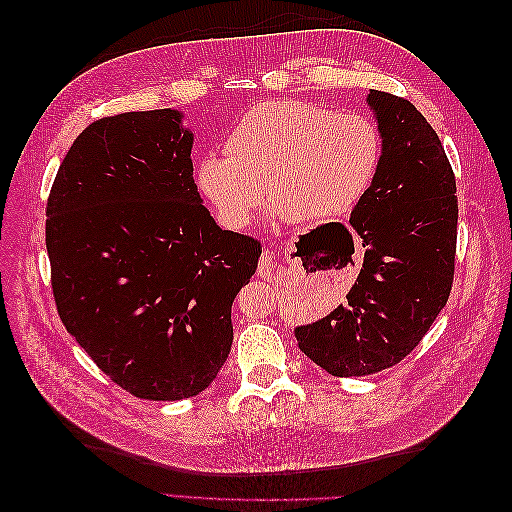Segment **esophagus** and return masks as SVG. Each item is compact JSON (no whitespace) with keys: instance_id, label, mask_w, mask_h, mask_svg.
<instances>
[{"instance_id":"obj_1","label":"esophagus","mask_w":512,"mask_h":512,"mask_svg":"<svg viewBox=\"0 0 512 512\" xmlns=\"http://www.w3.org/2000/svg\"><path fill=\"white\" fill-rule=\"evenodd\" d=\"M258 275L262 277V280H273L275 275V258H273V252L271 250H265L258 260Z\"/></svg>"}]
</instances>
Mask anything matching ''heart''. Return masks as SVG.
I'll use <instances>...</instances> for the list:
<instances>
[{
	"label": "heart",
	"mask_w": 512,
	"mask_h": 512,
	"mask_svg": "<svg viewBox=\"0 0 512 512\" xmlns=\"http://www.w3.org/2000/svg\"><path fill=\"white\" fill-rule=\"evenodd\" d=\"M226 153L198 162L196 185L224 228L243 230L269 200L297 222L339 218L361 203L382 160V136L361 113L269 100L232 126Z\"/></svg>",
	"instance_id": "obj_1"
}]
</instances>
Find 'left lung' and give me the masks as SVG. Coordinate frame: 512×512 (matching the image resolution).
<instances>
[{
    "label": "left lung",
    "instance_id": "1",
    "mask_svg": "<svg viewBox=\"0 0 512 512\" xmlns=\"http://www.w3.org/2000/svg\"><path fill=\"white\" fill-rule=\"evenodd\" d=\"M382 136L369 192L352 209L363 269L348 303L294 329L299 348L331 376H369L404 361L448 301L457 250V185L440 138L416 106L371 89Z\"/></svg>",
    "mask_w": 512,
    "mask_h": 512
}]
</instances>
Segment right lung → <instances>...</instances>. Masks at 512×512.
Instances as JSON below:
<instances>
[{
  "label": "right lung",
  "instance_id": "1",
  "mask_svg": "<svg viewBox=\"0 0 512 512\" xmlns=\"http://www.w3.org/2000/svg\"><path fill=\"white\" fill-rule=\"evenodd\" d=\"M181 113H121L87 126L46 203L61 322L134 397L203 393L232 346L230 307L260 241L222 230L194 183Z\"/></svg>",
  "mask_w": 512,
  "mask_h": 512
}]
</instances>
